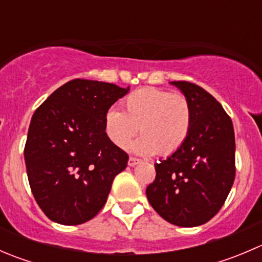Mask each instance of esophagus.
Wrapping results in <instances>:
<instances>
[{
    "label": "esophagus",
    "mask_w": 262,
    "mask_h": 262,
    "mask_svg": "<svg viewBox=\"0 0 262 262\" xmlns=\"http://www.w3.org/2000/svg\"><path fill=\"white\" fill-rule=\"evenodd\" d=\"M139 162H141V160H138V158H136V157H129V160H128V165L130 166V167L138 165Z\"/></svg>",
    "instance_id": "1"
}]
</instances>
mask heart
<instances>
[{"mask_svg":"<svg viewBox=\"0 0 262 262\" xmlns=\"http://www.w3.org/2000/svg\"><path fill=\"white\" fill-rule=\"evenodd\" d=\"M123 109H110L104 119L105 133L116 147L128 146L138 129L141 137L129 149L141 156H170L189 138L192 109L182 95L146 87L129 94Z\"/></svg>","mask_w":262,"mask_h":262,"instance_id":"b5f03b06","label":"heart"}]
</instances>
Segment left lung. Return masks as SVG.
<instances>
[{
    "mask_svg": "<svg viewBox=\"0 0 262 262\" xmlns=\"http://www.w3.org/2000/svg\"><path fill=\"white\" fill-rule=\"evenodd\" d=\"M170 83L189 100L192 126L184 146L156 163V180L146 194L153 209L171 224L202 226L219 212L233 185V124L202 87L186 81Z\"/></svg>",
    "mask_w": 262,
    "mask_h": 262,
    "instance_id": "left-lung-1",
    "label": "left lung"
}]
</instances>
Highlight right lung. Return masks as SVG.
Masks as SVG:
<instances>
[{"instance_id": "right-lung-1", "label": "right lung", "mask_w": 262, "mask_h": 262, "mask_svg": "<svg viewBox=\"0 0 262 262\" xmlns=\"http://www.w3.org/2000/svg\"><path fill=\"white\" fill-rule=\"evenodd\" d=\"M130 87L72 80L35 110L24 157L36 203L53 222L76 226L94 218L107 200L128 155L104 129L107 110Z\"/></svg>"}]
</instances>
